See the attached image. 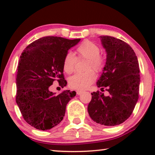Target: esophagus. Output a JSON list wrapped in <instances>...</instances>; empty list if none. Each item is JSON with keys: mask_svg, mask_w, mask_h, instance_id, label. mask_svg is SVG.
<instances>
[{"mask_svg": "<svg viewBox=\"0 0 155 155\" xmlns=\"http://www.w3.org/2000/svg\"><path fill=\"white\" fill-rule=\"evenodd\" d=\"M82 93V91H80V90H78L76 91V94H77V95H80Z\"/></svg>", "mask_w": 155, "mask_h": 155, "instance_id": "1", "label": "esophagus"}]
</instances>
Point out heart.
Wrapping results in <instances>:
<instances>
[{
    "instance_id": "heart-1",
    "label": "heart",
    "mask_w": 155,
    "mask_h": 155,
    "mask_svg": "<svg viewBox=\"0 0 155 155\" xmlns=\"http://www.w3.org/2000/svg\"><path fill=\"white\" fill-rule=\"evenodd\" d=\"M100 53V48L94 42L90 40H84L76 48L77 58H87V70L89 71L84 73H76L69 78L68 84L70 87L74 90H84L89 87L96 80L94 72L101 73L104 69L105 58ZM77 58L71 52H68L63 59V67L65 73L71 74L74 71Z\"/></svg>"
}]
</instances>
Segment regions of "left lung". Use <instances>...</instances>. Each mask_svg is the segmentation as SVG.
<instances>
[{
	"mask_svg": "<svg viewBox=\"0 0 155 155\" xmlns=\"http://www.w3.org/2000/svg\"><path fill=\"white\" fill-rule=\"evenodd\" d=\"M107 51V61L97 82L99 91L92 92L87 110L90 118L101 125L114 126L128 119L139 97L140 68L137 56L130 45L117 38L100 36Z\"/></svg>",
	"mask_w": 155,
	"mask_h": 155,
	"instance_id": "1",
	"label": "left lung"
}]
</instances>
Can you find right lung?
I'll use <instances>...</instances> for the list:
<instances>
[{
  "label": "right lung",
  "mask_w": 155,
  "mask_h": 155,
  "mask_svg": "<svg viewBox=\"0 0 155 155\" xmlns=\"http://www.w3.org/2000/svg\"><path fill=\"white\" fill-rule=\"evenodd\" d=\"M80 39L44 37L33 41L21 54L16 77V102L25 121L38 130H46L60 124L68 101L75 91L61 94L50 92L55 80L66 86L63 59L70 48Z\"/></svg>",
  "instance_id": "1"
}]
</instances>
